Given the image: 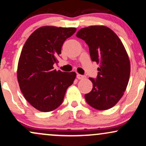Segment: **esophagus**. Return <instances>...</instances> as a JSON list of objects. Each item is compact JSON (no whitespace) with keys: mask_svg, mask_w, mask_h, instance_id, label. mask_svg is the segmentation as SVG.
<instances>
[{"mask_svg":"<svg viewBox=\"0 0 146 146\" xmlns=\"http://www.w3.org/2000/svg\"><path fill=\"white\" fill-rule=\"evenodd\" d=\"M77 78H78V79H79V80H82V79L86 78V76H85V75L78 74V75H77Z\"/></svg>","mask_w":146,"mask_h":146,"instance_id":"34e87169","label":"esophagus"}]
</instances>
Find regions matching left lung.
<instances>
[{"label":"left lung","mask_w":146,"mask_h":146,"mask_svg":"<svg viewBox=\"0 0 146 146\" xmlns=\"http://www.w3.org/2000/svg\"><path fill=\"white\" fill-rule=\"evenodd\" d=\"M76 36L88 44L92 61L100 64L97 78H89L93 89L84 95L85 100L95 109H109L123 96L130 78V60L124 46L105 26L83 28Z\"/></svg>","instance_id":"8db88e82"}]
</instances>
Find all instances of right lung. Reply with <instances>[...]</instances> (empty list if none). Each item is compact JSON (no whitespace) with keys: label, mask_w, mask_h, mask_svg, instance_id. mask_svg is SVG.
I'll list each match as a JSON object with an SVG mask.
<instances>
[{"label":"right lung","mask_w":146,"mask_h":146,"mask_svg":"<svg viewBox=\"0 0 146 146\" xmlns=\"http://www.w3.org/2000/svg\"><path fill=\"white\" fill-rule=\"evenodd\" d=\"M75 31L74 27H42L31 33L23 46L18 82L27 101L40 111L50 112L59 107L75 79V72L53 69L64 42Z\"/></svg>","instance_id":"1"}]
</instances>
